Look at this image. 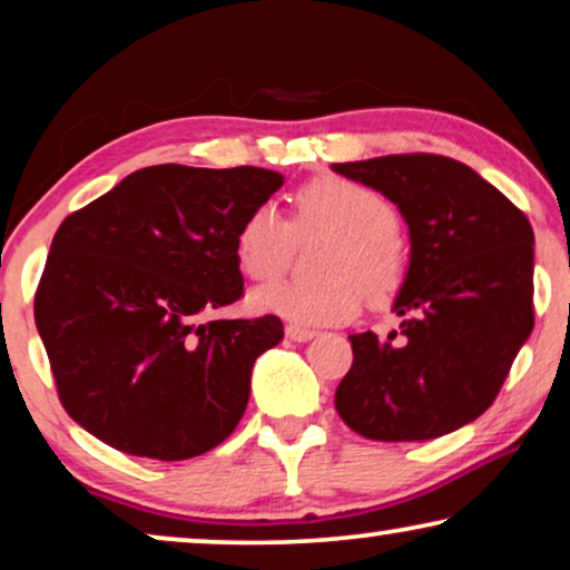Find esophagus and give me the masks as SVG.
Wrapping results in <instances>:
<instances>
[{
  "label": "esophagus",
  "mask_w": 570,
  "mask_h": 570,
  "mask_svg": "<svg viewBox=\"0 0 570 570\" xmlns=\"http://www.w3.org/2000/svg\"><path fill=\"white\" fill-rule=\"evenodd\" d=\"M285 337L293 340V342H308L316 337L314 330H306V326H298V324H287L285 326Z\"/></svg>",
  "instance_id": "obj_1"
}]
</instances>
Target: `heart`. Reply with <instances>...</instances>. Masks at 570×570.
<instances>
[{
  "instance_id": "obj_1",
  "label": "heart",
  "mask_w": 570,
  "mask_h": 570,
  "mask_svg": "<svg viewBox=\"0 0 570 570\" xmlns=\"http://www.w3.org/2000/svg\"><path fill=\"white\" fill-rule=\"evenodd\" d=\"M400 217L384 194L350 178L326 176L303 186L293 223L262 202L238 225L236 264L248 279L267 283L287 269L295 236L326 233L318 283H275L252 295L259 314H275L301 326L347 322L361 308V291L379 301L396 291L404 275Z\"/></svg>"
}]
</instances>
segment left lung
<instances>
[{
  "label": "left lung",
  "instance_id": "obj_1",
  "mask_svg": "<svg viewBox=\"0 0 570 570\" xmlns=\"http://www.w3.org/2000/svg\"><path fill=\"white\" fill-rule=\"evenodd\" d=\"M392 199L410 228L394 298L400 330L350 334L353 365L334 407L371 441H428L495 402L534 326V233L464 163L431 153L334 163Z\"/></svg>",
  "mask_w": 570,
  "mask_h": 570
}]
</instances>
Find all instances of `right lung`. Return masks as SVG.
<instances>
[{
	"mask_svg": "<svg viewBox=\"0 0 570 570\" xmlns=\"http://www.w3.org/2000/svg\"><path fill=\"white\" fill-rule=\"evenodd\" d=\"M283 186L267 168L150 166L51 240L36 326L61 407L108 446L181 462L236 431L277 316L215 318L244 295L238 225Z\"/></svg>",
	"mask_w": 570,
	"mask_h": 570,
	"instance_id": "add662e5",
	"label": "right lung"
}]
</instances>
